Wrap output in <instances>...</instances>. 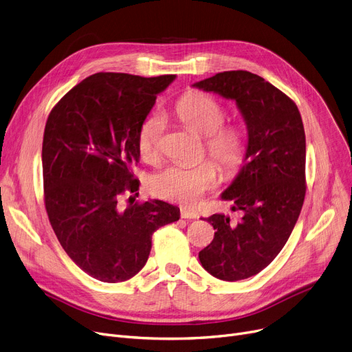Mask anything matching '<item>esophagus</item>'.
Listing matches in <instances>:
<instances>
[{
  "mask_svg": "<svg viewBox=\"0 0 352 352\" xmlns=\"http://www.w3.org/2000/svg\"><path fill=\"white\" fill-rule=\"evenodd\" d=\"M181 218H188V219H195L198 218V212L194 210H181Z\"/></svg>",
  "mask_w": 352,
  "mask_h": 352,
  "instance_id": "34e87169",
  "label": "esophagus"
}]
</instances>
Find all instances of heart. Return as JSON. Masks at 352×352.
Instances as JSON below:
<instances>
[{"label": "heart", "mask_w": 352, "mask_h": 352, "mask_svg": "<svg viewBox=\"0 0 352 352\" xmlns=\"http://www.w3.org/2000/svg\"><path fill=\"white\" fill-rule=\"evenodd\" d=\"M175 116L190 129L206 135V148L226 174H234L244 162L247 144L243 133L235 126H221L226 121V108L215 98L202 92H188L174 105ZM164 121L151 114L140 126L137 146L144 160L158 155ZM218 184V171L208 161L192 165L170 164L148 178V188L164 199L192 206Z\"/></svg>", "instance_id": "obj_1"}]
</instances>
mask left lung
<instances>
[{"label":"left lung","instance_id":"8db88e82","mask_svg":"<svg viewBox=\"0 0 352 352\" xmlns=\"http://www.w3.org/2000/svg\"><path fill=\"white\" fill-rule=\"evenodd\" d=\"M192 87L232 100L247 125V153L221 194L241 218H207L212 243L199 251L201 265L223 281L263 271L280 254L300 217L305 197V133L301 114L284 92L256 74L224 71Z\"/></svg>","mask_w":352,"mask_h":352}]
</instances>
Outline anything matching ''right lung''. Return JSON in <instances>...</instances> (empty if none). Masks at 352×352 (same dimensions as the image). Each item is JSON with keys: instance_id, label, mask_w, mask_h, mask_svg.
<instances>
[{"instance_id": "obj_1", "label": "right lung", "mask_w": 352, "mask_h": 352, "mask_svg": "<svg viewBox=\"0 0 352 352\" xmlns=\"http://www.w3.org/2000/svg\"><path fill=\"white\" fill-rule=\"evenodd\" d=\"M174 80L98 72L68 91L48 116L47 214L68 256L98 281L133 278L148 260L154 231L179 219V208L160 199L120 206L126 190L137 191L140 126Z\"/></svg>"}]
</instances>
